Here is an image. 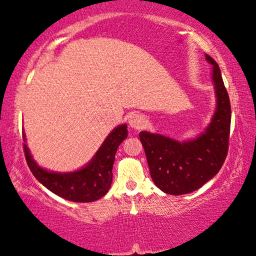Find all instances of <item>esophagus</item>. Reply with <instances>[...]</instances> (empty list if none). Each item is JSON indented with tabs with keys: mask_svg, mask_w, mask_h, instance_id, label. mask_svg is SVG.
<instances>
[{
	"mask_svg": "<svg viewBox=\"0 0 256 256\" xmlns=\"http://www.w3.org/2000/svg\"><path fill=\"white\" fill-rule=\"evenodd\" d=\"M146 124V121L144 118H143L142 115L140 114H132L130 116H129V126H130L132 128L134 129H142L144 127Z\"/></svg>",
	"mask_w": 256,
	"mask_h": 256,
	"instance_id": "1",
	"label": "esophagus"
}]
</instances>
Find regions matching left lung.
Instances as JSON below:
<instances>
[{
	"label": "left lung",
	"mask_w": 256,
	"mask_h": 256,
	"mask_svg": "<svg viewBox=\"0 0 256 256\" xmlns=\"http://www.w3.org/2000/svg\"><path fill=\"white\" fill-rule=\"evenodd\" d=\"M212 80L216 86V110L212 122L194 141L178 142L160 134L140 132L154 183L163 192L180 196L202 188L222 169L227 157L230 130V102L222 72L214 59Z\"/></svg>",
	"instance_id": "obj_1"
}]
</instances>
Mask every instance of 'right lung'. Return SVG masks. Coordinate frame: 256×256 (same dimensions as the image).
Listing matches in <instances>:
<instances>
[{
    "label": "right lung",
    "mask_w": 256,
    "mask_h": 256,
    "mask_svg": "<svg viewBox=\"0 0 256 256\" xmlns=\"http://www.w3.org/2000/svg\"><path fill=\"white\" fill-rule=\"evenodd\" d=\"M127 136V124L118 126L107 136L99 152L85 168L70 174L50 172L42 169L32 160L26 144H23V150L31 172L45 188L68 200L90 202L102 198L110 190L115 154Z\"/></svg>",
    "instance_id": "1"
}]
</instances>
